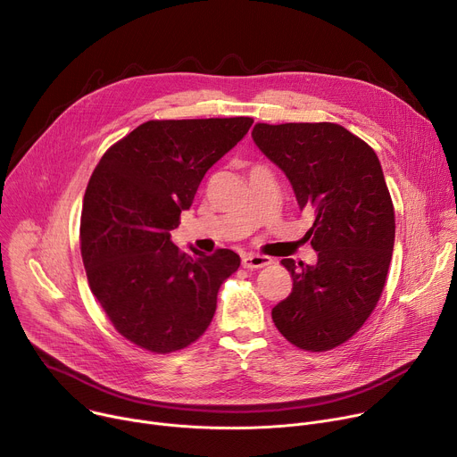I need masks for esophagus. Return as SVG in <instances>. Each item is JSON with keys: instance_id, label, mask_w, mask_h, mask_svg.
I'll return each instance as SVG.
<instances>
[{"instance_id": "esophagus-1", "label": "esophagus", "mask_w": 457, "mask_h": 457, "mask_svg": "<svg viewBox=\"0 0 457 457\" xmlns=\"http://www.w3.org/2000/svg\"><path fill=\"white\" fill-rule=\"evenodd\" d=\"M273 262V260L266 254H254V253H249V254H244L242 256V266L245 270H260V268H266Z\"/></svg>"}]
</instances>
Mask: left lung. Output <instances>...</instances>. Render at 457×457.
Masks as SVG:
<instances>
[{"instance_id":"left-lung-1","label":"left lung","mask_w":457,"mask_h":457,"mask_svg":"<svg viewBox=\"0 0 457 457\" xmlns=\"http://www.w3.org/2000/svg\"><path fill=\"white\" fill-rule=\"evenodd\" d=\"M253 141L289 179L318 262L284 258L293 289L271 311L293 345L323 353L347 342L374 311L395 247V206L374 150L337 122H256Z\"/></svg>"}]
</instances>
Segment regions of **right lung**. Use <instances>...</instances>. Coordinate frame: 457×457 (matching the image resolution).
Wrapping results in <instances>:
<instances>
[{"label": "right lung", "mask_w": 457, "mask_h": 457, "mask_svg": "<svg viewBox=\"0 0 457 457\" xmlns=\"http://www.w3.org/2000/svg\"><path fill=\"white\" fill-rule=\"evenodd\" d=\"M251 117L155 119L112 145L83 199L81 256L115 331L168 354L199 340L217 295L240 266L231 249L180 251L170 231L206 171L251 128Z\"/></svg>", "instance_id": "obj_1"}]
</instances>
